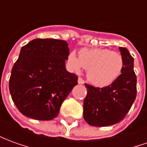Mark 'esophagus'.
Here are the masks:
<instances>
[{
    "instance_id": "1",
    "label": "esophagus",
    "mask_w": 147,
    "mask_h": 147,
    "mask_svg": "<svg viewBox=\"0 0 147 147\" xmlns=\"http://www.w3.org/2000/svg\"><path fill=\"white\" fill-rule=\"evenodd\" d=\"M78 83H79V84H83V83H84V80H83L81 77H79V78H78Z\"/></svg>"
}]
</instances>
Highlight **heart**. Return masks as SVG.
Segmentation results:
<instances>
[{
  "instance_id": "b5f03b06",
  "label": "heart",
  "mask_w": 147,
  "mask_h": 147,
  "mask_svg": "<svg viewBox=\"0 0 147 147\" xmlns=\"http://www.w3.org/2000/svg\"><path fill=\"white\" fill-rule=\"evenodd\" d=\"M67 63L76 71H80L82 67L86 69V77L90 83L100 87L114 83L123 68L121 54L108 49H82L79 57L75 52H70Z\"/></svg>"
}]
</instances>
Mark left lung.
I'll return each instance as SVG.
<instances>
[{
  "mask_svg": "<svg viewBox=\"0 0 147 147\" xmlns=\"http://www.w3.org/2000/svg\"><path fill=\"white\" fill-rule=\"evenodd\" d=\"M123 59L120 76L102 88L85 84L87 94L83 102V118L90 125L106 127L119 123L128 113L136 98L134 58L127 49L119 47Z\"/></svg>",
  "mask_w": 147,
  "mask_h": 147,
  "instance_id": "left-lung-1",
  "label": "left lung"
}]
</instances>
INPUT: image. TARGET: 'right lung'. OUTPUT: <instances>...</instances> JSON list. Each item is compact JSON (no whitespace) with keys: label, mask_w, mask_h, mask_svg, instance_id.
<instances>
[{"label":"right lung","mask_w":147,"mask_h":147,"mask_svg":"<svg viewBox=\"0 0 147 147\" xmlns=\"http://www.w3.org/2000/svg\"><path fill=\"white\" fill-rule=\"evenodd\" d=\"M69 54L66 41L36 38L21 48L11 69L9 90L21 113L38 120L58 116L62 103L78 84L66 70Z\"/></svg>","instance_id":"add662e5"}]
</instances>
